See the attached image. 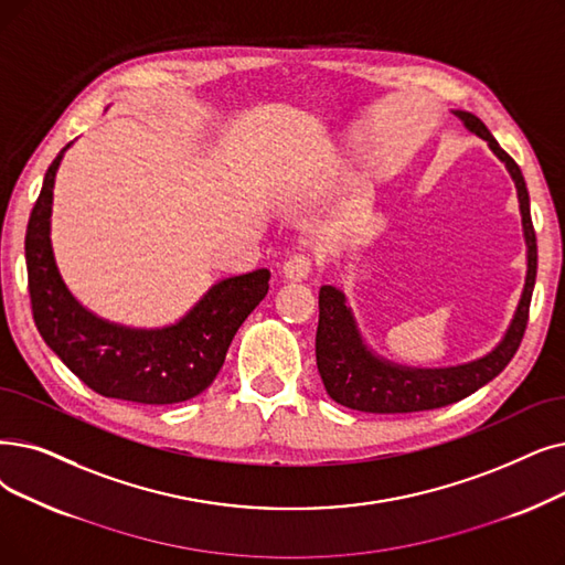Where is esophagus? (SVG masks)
I'll use <instances>...</instances> for the list:
<instances>
[{
    "label": "esophagus",
    "instance_id": "esophagus-1",
    "mask_svg": "<svg viewBox=\"0 0 565 565\" xmlns=\"http://www.w3.org/2000/svg\"><path fill=\"white\" fill-rule=\"evenodd\" d=\"M309 273H311V256H307V254L288 256L281 267V275L290 281H302L309 277Z\"/></svg>",
    "mask_w": 565,
    "mask_h": 565
}]
</instances>
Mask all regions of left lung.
I'll return each mask as SVG.
<instances>
[{
    "mask_svg": "<svg viewBox=\"0 0 565 565\" xmlns=\"http://www.w3.org/2000/svg\"><path fill=\"white\" fill-rule=\"evenodd\" d=\"M452 113L461 119L466 129L480 136L489 145V150L505 163L514 189H518L522 231L526 242V279L522 298L518 302V309H514L505 334L482 358L455 366H408L385 360L366 347L347 296L334 286H321V292H318V309L321 311H318L316 330L318 374L323 379L328 395L337 404L349 406L353 411L415 413L455 404L497 379L522 343L537 273V247L526 182L520 166L512 161L505 150H501L497 138L489 134V129L473 113Z\"/></svg>",
    "mask_w": 565,
    "mask_h": 565,
    "instance_id": "obj_1",
    "label": "left lung"
}]
</instances>
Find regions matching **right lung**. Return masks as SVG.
Wrapping results in <instances>:
<instances>
[{
  "label": "right lung",
  "mask_w": 565,
  "mask_h": 565,
  "mask_svg": "<svg viewBox=\"0 0 565 565\" xmlns=\"http://www.w3.org/2000/svg\"><path fill=\"white\" fill-rule=\"evenodd\" d=\"M68 147L45 170L24 235L32 311L43 341L104 397L178 404L201 395L222 370L244 318L267 296L269 269L216 281L180 321L163 328H129L96 316L64 284L51 239L55 175Z\"/></svg>",
  "instance_id": "right-lung-1"
}]
</instances>
